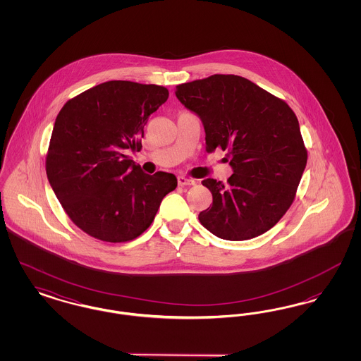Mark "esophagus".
Returning a JSON list of instances; mask_svg holds the SVG:
<instances>
[{"mask_svg": "<svg viewBox=\"0 0 361 361\" xmlns=\"http://www.w3.org/2000/svg\"><path fill=\"white\" fill-rule=\"evenodd\" d=\"M177 181H178V185H180V187H185V185H193V184H195V181H193V180L187 178V177H184V176H178Z\"/></svg>", "mask_w": 361, "mask_h": 361, "instance_id": "1", "label": "esophagus"}]
</instances>
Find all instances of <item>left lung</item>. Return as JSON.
<instances>
[{
	"instance_id": "1",
	"label": "left lung",
	"mask_w": 361,
	"mask_h": 361,
	"mask_svg": "<svg viewBox=\"0 0 361 361\" xmlns=\"http://www.w3.org/2000/svg\"><path fill=\"white\" fill-rule=\"evenodd\" d=\"M174 93L203 123L207 153L227 152L233 169L227 184L202 181L212 206L199 214L200 224L227 240H250L272 228L291 206L307 164L288 104L233 74L181 84Z\"/></svg>"
}]
</instances>
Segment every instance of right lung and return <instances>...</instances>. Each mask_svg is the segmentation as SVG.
Masks as SVG:
<instances>
[{"mask_svg":"<svg viewBox=\"0 0 361 361\" xmlns=\"http://www.w3.org/2000/svg\"><path fill=\"white\" fill-rule=\"evenodd\" d=\"M168 97L164 86L108 81L71 99L58 114L47 178L70 219L90 237L135 240L177 187L172 173L150 176L127 155L140 150L149 116Z\"/></svg>","mask_w":361,"mask_h":361,"instance_id":"add662e5","label":"right lung"}]
</instances>
